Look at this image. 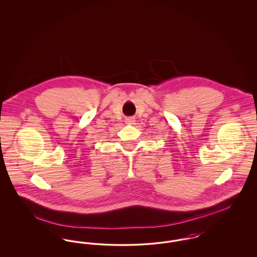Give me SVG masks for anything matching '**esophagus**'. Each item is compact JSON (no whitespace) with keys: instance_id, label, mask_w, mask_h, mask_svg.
<instances>
[{"instance_id":"34e87169","label":"esophagus","mask_w":257,"mask_h":257,"mask_svg":"<svg viewBox=\"0 0 257 257\" xmlns=\"http://www.w3.org/2000/svg\"><path fill=\"white\" fill-rule=\"evenodd\" d=\"M125 122H126V124H128V125H132V124H134L135 118L134 117H127L125 119Z\"/></svg>"}]
</instances>
